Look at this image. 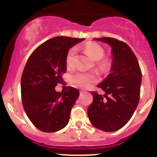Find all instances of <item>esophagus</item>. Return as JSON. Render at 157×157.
<instances>
[{
    "instance_id": "obj_1",
    "label": "esophagus",
    "mask_w": 157,
    "mask_h": 157,
    "mask_svg": "<svg viewBox=\"0 0 157 157\" xmlns=\"http://www.w3.org/2000/svg\"><path fill=\"white\" fill-rule=\"evenodd\" d=\"M85 93V91H80V94H83Z\"/></svg>"
}]
</instances>
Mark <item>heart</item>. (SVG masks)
<instances>
[{
    "mask_svg": "<svg viewBox=\"0 0 157 157\" xmlns=\"http://www.w3.org/2000/svg\"><path fill=\"white\" fill-rule=\"evenodd\" d=\"M85 50H86L88 55L95 61L101 60L105 55V51H104L103 48L100 45L94 44V43L88 44L85 47ZM75 54H76V48H71L68 52L66 57V64L67 68L73 67L74 63H75ZM102 65L105 66L106 63H103ZM71 81L75 86L86 89V88L89 87L91 85L97 82L98 81V77L96 74L93 72H78L71 77Z\"/></svg>",
    "mask_w": 157,
    "mask_h": 157,
    "instance_id": "heart-1",
    "label": "heart"
}]
</instances>
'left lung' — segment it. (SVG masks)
<instances>
[{
  "instance_id": "1",
  "label": "left lung",
  "mask_w": 157,
  "mask_h": 157,
  "mask_svg": "<svg viewBox=\"0 0 157 157\" xmlns=\"http://www.w3.org/2000/svg\"><path fill=\"white\" fill-rule=\"evenodd\" d=\"M111 47L110 74L97 85L103 95L91 91L88 117L94 127L105 132L118 131L129 121L140 101L142 72L128 45L112 37L94 38Z\"/></svg>"
}]
</instances>
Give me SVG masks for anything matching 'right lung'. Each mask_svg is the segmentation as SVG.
Here are the masks:
<instances>
[{
	"label": "right lung",
	"mask_w": 157,
	"mask_h": 157,
	"mask_svg": "<svg viewBox=\"0 0 157 157\" xmlns=\"http://www.w3.org/2000/svg\"><path fill=\"white\" fill-rule=\"evenodd\" d=\"M84 40L55 37L39 46L27 60L21 77V97L25 112L39 130L55 132L68 123L80 93L73 87L61 93L55 88L63 82L68 50Z\"/></svg>",
	"instance_id": "right-lung-1"
}]
</instances>
